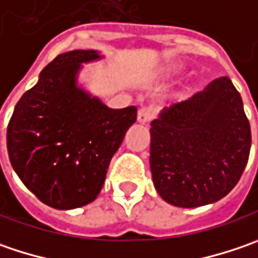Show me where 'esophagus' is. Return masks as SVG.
Returning a JSON list of instances; mask_svg holds the SVG:
<instances>
[{"label":"esophagus","instance_id":"1","mask_svg":"<svg viewBox=\"0 0 258 258\" xmlns=\"http://www.w3.org/2000/svg\"><path fill=\"white\" fill-rule=\"evenodd\" d=\"M154 114H156L154 108L141 107L140 109H139V114H137V119H139V122H141V124L150 122L151 119L154 118Z\"/></svg>","mask_w":258,"mask_h":258}]
</instances>
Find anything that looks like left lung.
<instances>
[{"mask_svg":"<svg viewBox=\"0 0 258 258\" xmlns=\"http://www.w3.org/2000/svg\"><path fill=\"white\" fill-rule=\"evenodd\" d=\"M150 134L154 186L167 204L180 208L202 207L228 195L251 147L242 99L228 76L164 109L151 121Z\"/></svg>","mask_w":258,"mask_h":258,"instance_id":"obj_1","label":"left lung"}]
</instances>
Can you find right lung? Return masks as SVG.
Returning a JSON list of instances; mask_svg holds the SVG:
<instances>
[{
  "mask_svg": "<svg viewBox=\"0 0 258 258\" xmlns=\"http://www.w3.org/2000/svg\"><path fill=\"white\" fill-rule=\"evenodd\" d=\"M101 56L72 50L54 57L20 98L7 127V149L21 182L56 209L95 199L137 108L111 109L76 86L81 63Z\"/></svg>",
  "mask_w": 258,
  "mask_h": 258,
  "instance_id": "add662e5",
  "label": "right lung"
}]
</instances>
